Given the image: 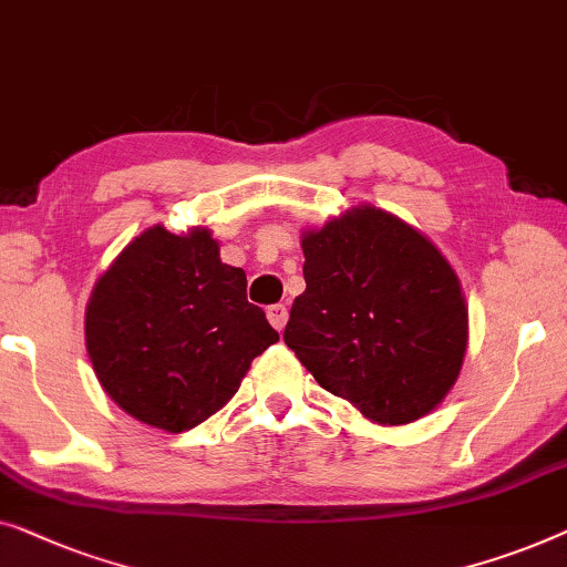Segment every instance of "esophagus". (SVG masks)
<instances>
[{
	"label": "esophagus",
	"instance_id": "1",
	"mask_svg": "<svg viewBox=\"0 0 567 567\" xmlns=\"http://www.w3.org/2000/svg\"><path fill=\"white\" fill-rule=\"evenodd\" d=\"M267 318H269V323H272L277 331H282L285 323H287V308L282 306V302H277V306H269L267 308Z\"/></svg>",
	"mask_w": 567,
	"mask_h": 567
}]
</instances>
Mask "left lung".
<instances>
[{"instance_id": "8db88e82", "label": "left lung", "mask_w": 567, "mask_h": 567, "mask_svg": "<svg viewBox=\"0 0 567 567\" xmlns=\"http://www.w3.org/2000/svg\"><path fill=\"white\" fill-rule=\"evenodd\" d=\"M306 292L285 344L321 388L378 424H411L442 403L467 347L460 280L395 215L354 207L302 236Z\"/></svg>"}]
</instances>
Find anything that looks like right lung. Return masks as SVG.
<instances>
[{"instance_id":"1","label":"right lung","mask_w":567,"mask_h":567,"mask_svg":"<svg viewBox=\"0 0 567 567\" xmlns=\"http://www.w3.org/2000/svg\"><path fill=\"white\" fill-rule=\"evenodd\" d=\"M84 331L105 393L172 434L220 411L254 357L280 341L207 228L143 230L94 285Z\"/></svg>"}]
</instances>
